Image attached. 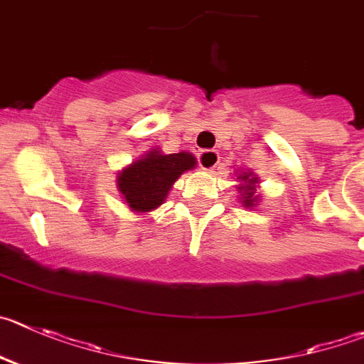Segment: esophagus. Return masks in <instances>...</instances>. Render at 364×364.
<instances>
[{"label":"esophagus","mask_w":364,"mask_h":364,"mask_svg":"<svg viewBox=\"0 0 364 364\" xmlns=\"http://www.w3.org/2000/svg\"><path fill=\"white\" fill-rule=\"evenodd\" d=\"M220 162V154L216 150H202L198 154V164L202 169H214Z\"/></svg>","instance_id":"34e87169"}]
</instances>
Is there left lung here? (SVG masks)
I'll return each mask as SVG.
<instances>
[{
  "label": "left lung",
  "instance_id": "1",
  "mask_svg": "<svg viewBox=\"0 0 364 364\" xmlns=\"http://www.w3.org/2000/svg\"><path fill=\"white\" fill-rule=\"evenodd\" d=\"M250 175H252V173H250ZM250 175H247V173H245L243 180H245V182L248 180V184L240 186V189L243 191V195H241V196H243L245 207H252V205H254V202H257V196H254V193H255L254 184L257 182V176H252V178H248Z\"/></svg>",
  "mask_w": 364,
  "mask_h": 364
}]
</instances>
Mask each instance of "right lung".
<instances>
[{"instance_id": "right-lung-1", "label": "right lung", "mask_w": 364, "mask_h": 364, "mask_svg": "<svg viewBox=\"0 0 364 364\" xmlns=\"http://www.w3.org/2000/svg\"><path fill=\"white\" fill-rule=\"evenodd\" d=\"M195 164L196 159L188 151L164 155L154 150L119 173L117 188L134 210L148 213L164 202L173 182Z\"/></svg>"}]
</instances>
